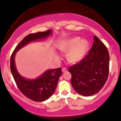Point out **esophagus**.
Here are the masks:
<instances>
[{"mask_svg":"<svg viewBox=\"0 0 121 121\" xmlns=\"http://www.w3.org/2000/svg\"><path fill=\"white\" fill-rule=\"evenodd\" d=\"M67 69L65 67L62 68V72H63V73H64V72L67 71Z\"/></svg>","mask_w":121,"mask_h":121,"instance_id":"1","label":"esophagus"}]
</instances>
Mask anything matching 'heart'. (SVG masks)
Wrapping results in <instances>:
<instances>
[{
	"instance_id": "obj_1",
	"label": "heart",
	"mask_w": 121,
	"mask_h": 121,
	"mask_svg": "<svg viewBox=\"0 0 121 121\" xmlns=\"http://www.w3.org/2000/svg\"><path fill=\"white\" fill-rule=\"evenodd\" d=\"M89 43L86 40H82L79 37H74L65 40L60 44L59 49L63 52L69 51L68 60L73 63L81 61L86 55Z\"/></svg>"
}]
</instances>
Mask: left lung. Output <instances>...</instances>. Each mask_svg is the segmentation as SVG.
Masks as SVG:
<instances>
[{"mask_svg": "<svg viewBox=\"0 0 121 121\" xmlns=\"http://www.w3.org/2000/svg\"><path fill=\"white\" fill-rule=\"evenodd\" d=\"M109 54L106 46L94 36L91 49L78 63L69 67L73 88L83 96H91L102 89L109 73Z\"/></svg>", "mask_w": 121, "mask_h": 121, "instance_id": "left-lung-1", "label": "left lung"}]
</instances>
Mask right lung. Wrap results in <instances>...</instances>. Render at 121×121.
I'll list each match as a JSON object with an SVG mask.
<instances>
[{
	"instance_id": "add662e5",
	"label": "right lung",
	"mask_w": 121,
	"mask_h": 121,
	"mask_svg": "<svg viewBox=\"0 0 121 121\" xmlns=\"http://www.w3.org/2000/svg\"><path fill=\"white\" fill-rule=\"evenodd\" d=\"M51 34V30L30 34L22 39L13 50L10 58V69L17 86L21 93L32 101L42 102L47 100L56 89L59 77L62 75L61 68L51 69L34 80H28L19 75L16 69L14 56L16 52L31 41L47 37Z\"/></svg>"
}]
</instances>
